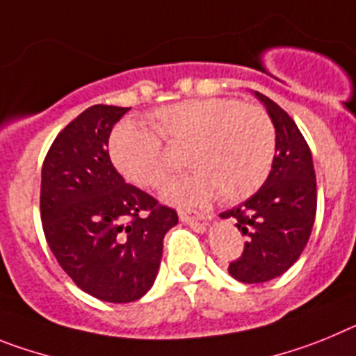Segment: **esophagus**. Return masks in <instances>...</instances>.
<instances>
[{
    "mask_svg": "<svg viewBox=\"0 0 356 356\" xmlns=\"http://www.w3.org/2000/svg\"><path fill=\"white\" fill-rule=\"evenodd\" d=\"M179 218L182 222H188V224H193V222L204 220L206 216L199 211H191V209H179Z\"/></svg>",
    "mask_w": 356,
    "mask_h": 356,
    "instance_id": "34e87169",
    "label": "esophagus"
}]
</instances>
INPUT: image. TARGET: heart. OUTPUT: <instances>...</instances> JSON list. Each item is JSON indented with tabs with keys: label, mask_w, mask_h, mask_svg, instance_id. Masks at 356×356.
Here are the masks:
<instances>
[{
	"label": "heart",
	"mask_w": 356,
	"mask_h": 356,
	"mask_svg": "<svg viewBox=\"0 0 356 356\" xmlns=\"http://www.w3.org/2000/svg\"><path fill=\"white\" fill-rule=\"evenodd\" d=\"M154 132L134 122L114 127L109 156L123 179L141 188L163 186L177 168L163 143L184 150L188 177L174 182L166 197L200 204L218 195L222 202L251 197L270 174L276 127L261 105L238 98H193L163 105L148 114Z\"/></svg>",
	"instance_id": "1"
}]
</instances>
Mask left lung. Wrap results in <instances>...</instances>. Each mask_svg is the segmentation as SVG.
Listing matches in <instances>:
<instances>
[{
    "label": "left lung",
    "instance_id": "obj_1",
    "mask_svg": "<svg viewBox=\"0 0 356 356\" xmlns=\"http://www.w3.org/2000/svg\"><path fill=\"white\" fill-rule=\"evenodd\" d=\"M276 127V154L267 181L251 199L220 213L247 236L243 252L227 267L242 283H265L289 270L307 247L317 211L314 161L289 113L261 92Z\"/></svg>",
    "mask_w": 356,
    "mask_h": 356
}]
</instances>
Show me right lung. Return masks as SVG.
<instances>
[{
    "mask_svg": "<svg viewBox=\"0 0 356 356\" xmlns=\"http://www.w3.org/2000/svg\"><path fill=\"white\" fill-rule=\"evenodd\" d=\"M129 107L92 105L49 147L41 174V220L58 265L79 289L132 302L154 285L174 208L127 184L111 163L109 136Z\"/></svg>",
    "mask_w": 356,
    "mask_h": 356,
    "instance_id": "1",
    "label": "right lung"
}]
</instances>
